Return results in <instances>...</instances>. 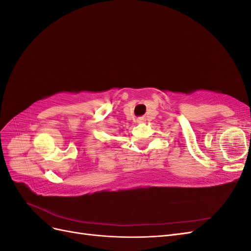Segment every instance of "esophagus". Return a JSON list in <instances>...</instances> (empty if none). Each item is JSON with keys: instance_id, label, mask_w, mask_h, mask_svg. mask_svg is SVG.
<instances>
[{"instance_id": "obj_1", "label": "esophagus", "mask_w": 251, "mask_h": 251, "mask_svg": "<svg viewBox=\"0 0 251 251\" xmlns=\"http://www.w3.org/2000/svg\"><path fill=\"white\" fill-rule=\"evenodd\" d=\"M141 121H142V120H141V119H139V120H138V123H141Z\"/></svg>"}]
</instances>
